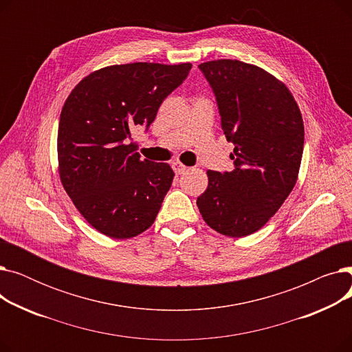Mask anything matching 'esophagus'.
I'll list each match as a JSON object with an SVG mask.
<instances>
[{"label":"esophagus","instance_id":"34e87169","mask_svg":"<svg viewBox=\"0 0 352 352\" xmlns=\"http://www.w3.org/2000/svg\"><path fill=\"white\" fill-rule=\"evenodd\" d=\"M171 166H173V170H174V173L175 174H184V173H186L188 168H187V166L186 165H184L182 162H179V161H174L173 164H171Z\"/></svg>","mask_w":352,"mask_h":352}]
</instances>
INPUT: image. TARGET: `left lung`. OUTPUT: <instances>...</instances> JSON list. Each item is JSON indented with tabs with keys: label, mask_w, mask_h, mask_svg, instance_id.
<instances>
[{
	"label": "left lung",
	"mask_w": 352,
	"mask_h": 352,
	"mask_svg": "<svg viewBox=\"0 0 352 352\" xmlns=\"http://www.w3.org/2000/svg\"><path fill=\"white\" fill-rule=\"evenodd\" d=\"M198 68L215 94L221 128L234 144L235 168L208 170V187L197 206L217 232L245 236L268 223L297 182L302 116L287 85L260 67L215 60Z\"/></svg>",
	"instance_id": "1"
}]
</instances>
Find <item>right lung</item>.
Wrapping results in <instances>:
<instances>
[{"instance_id": "obj_1", "label": "right lung", "mask_w": 352, "mask_h": 352, "mask_svg": "<svg viewBox=\"0 0 352 352\" xmlns=\"http://www.w3.org/2000/svg\"><path fill=\"white\" fill-rule=\"evenodd\" d=\"M190 63H133L91 72L71 91L58 125L63 187L89 226L125 239L150 228L168 192V164L141 160L129 142L148 129L162 101L182 84Z\"/></svg>"}]
</instances>
